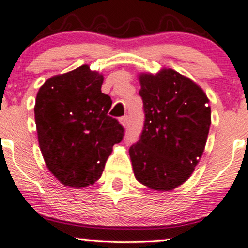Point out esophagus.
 <instances>
[{"mask_svg": "<svg viewBox=\"0 0 248 248\" xmlns=\"http://www.w3.org/2000/svg\"><path fill=\"white\" fill-rule=\"evenodd\" d=\"M120 124H122V127L126 128V127L128 126V124H129V116L124 115V118H121V119H120Z\"/></svg>", "mask_w": 248, "mask_h": 248, "instance_id": "obj_1", "label": "esophagus"}]
</instances>
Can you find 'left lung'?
Here are the masks:
<instances>
[{
	"label": "left lung",
	"mask_w": 248,
	"mask_h": 248,
	"mask_svg": "<svg viewBox=\"0 0 248 248\" xmlns=\"http://www.w3.org/2000/svg\"><path fill=\"white\" fill-rule=\"evenodd\" d=\"M138 79L146 120L129 149L134 176L148 189L171 191L189 179L203 155L210 100L199 85L172 69L141 72Z\"/></svg>",
	"instance_id": "1"
}]
</instances>
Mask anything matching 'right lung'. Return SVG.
Wrapping results in <instances>:
<instances>
[{
    "label": "right lung",
    "instance_id": "obj_1",
    "mask_svg": "<svg viewBox=\"0 0 248 248\" xmlns=\"http://www.w3.org/2000/svg\"><path fill=\"white\" fill-rule=\"evenodd\" d=\"M104 75L81 65L56 75L39 87L35 121L47 169L65 186L82 189L104 171L124 128L107 115L110 96L101 92Z\"/></svg>",
    "mask_w": 248,
    "mask_h": 248
}]
</instances>
